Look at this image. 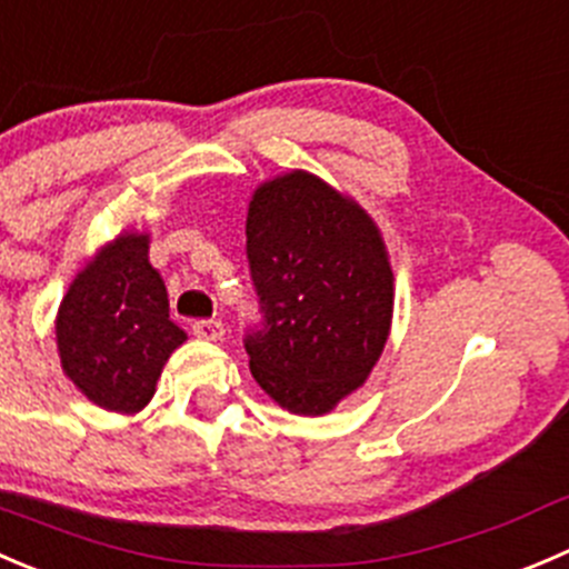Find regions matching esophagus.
I'll return each instance as SVG.
<instances>
[{"mask_svg": "<svg viewBox=\"0 0 569 569\" xmlns=\"http://www.w3.org/2000/svg\"><path fill=\"white\" fill-rule=\"evenodd\" d=\"M193 335L207 342H221L227 329H223L221 320H199V323H193Z\"/></svg>", "mask_w": 569, "mask_h": 569, "instance_id": "esophagus-1", "label": "esophagus"}]
</instances>
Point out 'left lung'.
Segmentation results:
<instances>
[{"label":"left lung","instance_id":"8db88e82","mask_svg":"<svg viewBox=\"0 0 569 569\" xmlns=\"http://www.w3.org/2000/svg\"><path fill=\"white\" fill-rule=\"evenodd\" d=\"M246 238L266 312V329L246 337L251 376L287 412H335L392 329L396 277L379 223L346 190L290 168L254 188Z\"/></svg>","mask_w":569,"mask_h":569}]
</instances>
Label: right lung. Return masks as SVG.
Masks as SVG:
<instances>
[{
    "mask_svg": "<svg viewBox=\"0 0 569 569\" xmlns=\"http://www.w3.org/2000/svg\"><path fill=\"white\" fill-rule=\"evenodd\" d=\"M149 232L121 229L80 266L58 315L54 342L66 379L99 409L138 415L162 368L188 340L168 318V290L149 262Z\"/></svg>",
    "mask_w": 569,
    "mask_h": 569,
    "instance_id": "1",
    "label": "right lung"
}]
</instances>
